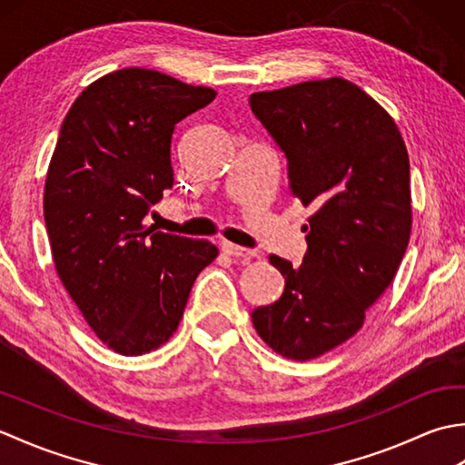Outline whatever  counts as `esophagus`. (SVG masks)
Segmentation results:
<instances>
[{
	"instance_id": "obj_1",
	"label": "esophagus",
	"mask_w": 465,
	"mask_h": 465,
	"mask_svg": "<svg viewBox=\"0 0 465 465\" xmlns=\"http://www.w3.org/2000/svg\"><path fill=\"white\" fill-rule=\"evenodd\" d=\"M222 250H223V253L232 255V258H243V260H248V258H253V255H255L253 250L242 248V245H235V243H223Z\"/></svg>"
}]
</instances>
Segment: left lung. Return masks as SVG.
<instances>
[{
    "label": "left lung",
    "instance_id": "1",
    "mask_svg": "<svg viewBox=\"0 0 465 465\" xmlns=\"http://www.w3.org/2000/svg\"><path fill=\"white\" fill-rule=\"evenodd\" d=\"M250 107L288 160L290 193L315 210L298 268L270 255L285 288L252 322L273 351L313 360L361 328L400 268L411 230L408 150L390 114L341 77L252 94Z\"/></svg>",
    "mask_w": 465,
    "mask_h": 465
}]
</instances>
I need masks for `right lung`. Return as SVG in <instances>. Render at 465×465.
<instances>
[{
	"mask_svg": "<svg viewBox=\"0 0 465 465\" xmlns=\"http://www.w3.org/2000/svg\"><path fill=\"white\" fill-rule=\"evenodd\" d=\"M215 100L210 87L127 67L69 107L49 163L44 217L59 280L107 348L142 355L177 330L212 242L145 227L173 185L175 124Z\"/></svg>",
	"mask_w": 465,
	"mask_h": 465,
	"instance_id": "1",
	"label": "right lung"
}]
</instances>
